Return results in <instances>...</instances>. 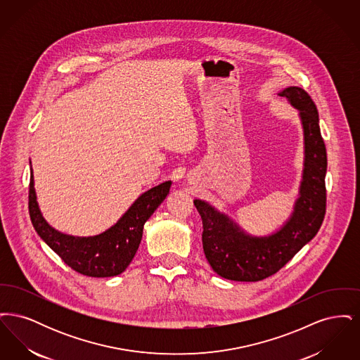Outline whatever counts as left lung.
Here are the masks:
<instances>
[{"mask_svg": "<svg viewBox=\"0 0 360 360\" xmlns=\"http://www.w3.org/2000/svg\"><path fill=\"white\" fill-rule=\"evenodd\" d=\"M278 96L300 112L304 128L302 181L289 220L269 236H252L214 206L194 200L202 219L206 259L214 273L225 279L257 282L275 274L316 236L326 216V148L317 108L308 93L297 86L283 89Z\"/></svg>", "mask_w": 360, "mask_h": 360, "instance_id": "obj_1", "label": "left lung"}]
</instances>
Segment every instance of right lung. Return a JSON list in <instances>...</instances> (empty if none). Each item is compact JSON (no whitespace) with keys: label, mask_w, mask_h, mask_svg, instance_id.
Masks as SVG:
<instances>
[{"label":"right lung","mask_w":360,"mask_h":360,"mask_svg":"<svg viewBox=\"0 0 360 360\" xmlns=\"http://www.w3.org/2000/svg\"><path fill=\"white\" fill-rule=\"evenodd\" d=\"M172 181L143 193L120 220L103 233L89 238L65 235L47 223L39 209L34 174L30 181V216L34 231L52 251L79 274L106 278L125 271L136 254L144 223L167 197Z\"/></svg>","instance_id":"add662e5"}]
</instances>
